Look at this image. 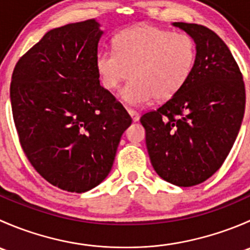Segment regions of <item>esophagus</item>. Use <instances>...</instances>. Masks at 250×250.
<instances>
[{
	"label": "esophagus",
	"mask_w": 250,
	"mask_h": 250,
	"mask_svg": "<svg viewBox=\"0 0 250 250\" xmlns=\"http://www.w3.org/2000/svg\"><path fill=\"white\" fill-rule=\"evenodd\" d=\"M128 113H129L130 117H132V120L134 121V122L139 121V112H138V111L132 110V109H128Z\"/></svg>",
	"instance_id": "1"
}]
</instances>
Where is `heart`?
<instances>
[{
    "label": "heart",
    "instance_id": "obj_1",
    "mask_svg": "<svg viewBox=\"0 0 250 250\" xmlns=\"http://www.w3.org/2000/svg\"><path fill=\"white\" fill-rule=\"evenodd\" d=\"M115 49L98 54L97 70L103 87L113 90L129 75L121 97L130 105L173 98L190 78L197 46L191 35L152 25L123 30L115 37Z\"/></svg>",
    "mask_w": 250,
    "mask_h": 250
}]
</instances>
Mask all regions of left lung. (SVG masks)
<instances>
[{"instance_id":"obj_1","label":"left lung","mask_w":250,"mask_h":250,"mask_svg":"<svg viewBox=\"0 0 250 250\" xmlns=\"http://www.w3.org/2000/svg\"><path fill=\"white\" fill-rule=\"evenodd\" d=\"M195 39L197 57L183 88L140 122L156 173L176 186L210 178L232 148L246 109L243 76L225 42L198 24L174 22Z\"/></svg>"}]
</instances>
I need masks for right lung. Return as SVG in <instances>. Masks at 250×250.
<instances>
[{"instance_id": "obj_1", "label": "right lung", "mask_w": 250, "mask_h": 250, "mask_svg": "<svg viewBox=\"0 0 250 250\" xmlns=\"http://www.w3.org/2000/svg\"><path fill=\"white\" fill-rule=\"evenodd\" d=\"M95 19L48 31L17 62L11 103L32 167L67 192L99 185L112 168L129 113L100 85Z\"/></svg>"}]
</instances>
